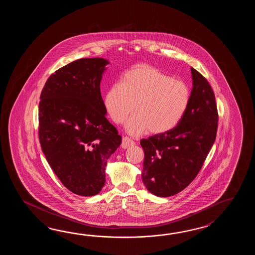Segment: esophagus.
Wrapping results in <instances>:
<instances>
[{"label": "esophagus", "mask_w": 255, "mask_h": 255, "mask_svg": "<svg viewBox=\"0 0 255 255\" xmlns=\"http://www.w3.org/2000/svg\"><path fill=\"white\" fill-rule=\"evenodd\" d=\"M135 145V141L132 140L128 136H124L123 139H122V143H121V146L123 148H128L131 146H134Z\"/></svg>", "instance_id": "esophagus-1"}]
</instances>
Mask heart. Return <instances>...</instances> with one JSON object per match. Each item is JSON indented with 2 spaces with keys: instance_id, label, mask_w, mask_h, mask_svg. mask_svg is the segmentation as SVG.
Masks as SVG:
<instances>
[{
  "instance_id": "obj_1",
  "label": "heart",
  "mask_w": 255,
  "mask_h": 255,
  "mask_svg": "<svg viewBox=\"0 0 255 255\" xmlns=\"http://www.w3.org/2000/svg\"><path fill=\"white\" fill-rule=\"evenodd\" d=\"M190 91L184 82L174 79L157 68L137 65L127 71L120 84H115L105 98V107L117 124H126L132 135L150 131L161 134L173 129L184 117Z\"/></svg>"
}]
</instances>
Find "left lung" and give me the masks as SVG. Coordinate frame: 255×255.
I'll return each instance as SVG.
<instances>
[{
    "mask_svg": "<svg viewBox=\"0 0 255 255\" xmlns=\"http://www.w3.org/2000/svg\"><path fill=\"white\" fill-rule=\"evenodd\" d=\"M192 89L184 117L173 129L141 139L145 157L142 181L158 197L184 190L195 179L215 141L218 111L206 78L190 68Z\"/></svg>",
    "mask_w": 255,
    "mask_h": 255,
    "instance_id": "8db88e82",
    "label": "left lung"
}]
</instances>
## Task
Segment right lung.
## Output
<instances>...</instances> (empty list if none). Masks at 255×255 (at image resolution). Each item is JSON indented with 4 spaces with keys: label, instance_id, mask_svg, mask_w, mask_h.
Segmentation results:
<instances>
[{
    "label": "right lung",
    "instance_id": "right-lung-1",
    "mask_svg": "<svg viewBox=\"0 0 255 255\" xmlns=\"http://www.w3.org/2000/svg\"><path fill=\"white\" fill-rule=\"evenodd\" d=\"M104 58L76 60L51 75L39 103V140L60 181L76 195L98 194L122 137L107 120L100 92Z\"/></svg>",
    "mask_w": 255,
    "mask_h": 255
}]
</instances>
